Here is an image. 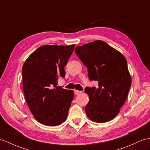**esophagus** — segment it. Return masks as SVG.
<instances>
[{"instance_id":"1","label":"esophagus","mask_w":150,"mask_h":150,"mask_svg":"<svg viewBox=\"0 0 150 150\" xmlns=\"http://www.w3.org/2000/svg\"><path fill=\"white\" fill-rule=\"evenodd\" d=\"M81 92H82V91H79V90H74V93L76 94V95H79V94H80V93H81Z\"/></svg>"}]
</instances>
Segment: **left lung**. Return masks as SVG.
<instances>
[{"label": "left lung", "instance_id": "left-lung-1", "mask_svg": "<svg viewBox=\"0 0 150 150\" xmlns=\"http://www.w3.org/2000/svg\"><path fill=\"white\" fill-rule=\"evenodd\" d=\"M75 52L88 69L91 81L98 87H86L89 96L85 112L97 123L110 121L125 103L132 83L126 58L104 41L93 42L76 47Z\"/></svg>", "mask_w": 150, "mask_h": 150}]
</instances>
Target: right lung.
Masks as SVG:
<instances>
[{"label":"right lung","mask_w":150,"mask_h":150,"mask_svg":"<svg viewBox=\"0 0 150 150\" xmlns=\"http://www.w3.org/2000/svg\"><path fill=\"white\" fill-rule=\"evenodd\" d=\"M74 46H41L23 65L25 99L35 119L43 125H59L67 118L74 92L58 86V80L65 77L64 67Z\"/></svg>","instance_id":"right-lung-1"}]
</instances>
